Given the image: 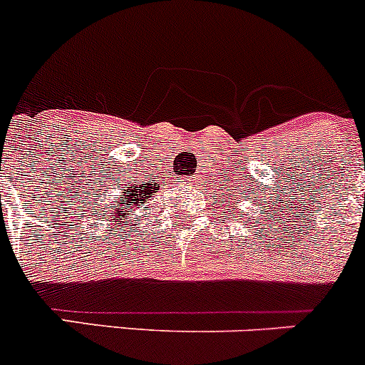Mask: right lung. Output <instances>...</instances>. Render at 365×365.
<instances>
[{
    "label": "right lung",
    "instance_id": "obj_1",
    "mask_svg": "<svg viewBox=\"0 0 365 365\" xmlns=\"http://www.w3.org/2000/svg\"><path fill=\"white\" fill-rule=\"evenodd\" d=\"M125 200H128V201H134V200H132V197H125Z\"/></svg>",
    "mask_w": 365,
    "mask_h": 365
}]
</instances>
